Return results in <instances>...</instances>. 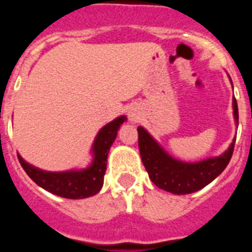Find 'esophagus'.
Segmentation results:
<instances>
[{
  "label": "esophagus",
  "mask_w": 252,
  "mask_h": 252,
  "mask_svg": "<svg viewBox=\"0 0 252 252\" xmlns=\"http://www.w3.org/2000/svg\"><path fill=\"white\" fill-rule=\"evenodd\" d=\"M128 117H130L131 121H136V120L139 119V116H137V113L135 112V111H130V112H128Z\"/></svg>",
  "instance_id": "34e87169"
}]
</instances>
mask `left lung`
<instances>
[{
	"label": "left lung",
	"mask_w": 252,
	"mask_h": 252,
	"mask_svg": "<svg viewBox=\"0 0 252 252\" xmlns=\"http://www.w3.org/2000/svg\"><path fill=\"white\" fill-rule=\"evenodd\" d=\"M233 115L239 124V108L233 98ZM139 150L142 162L154 184L174 194H189L204 188L221 174L228 165L235 148V141L228 150L218 158L199 162H183L169 157L144 127H137Z\"/></svg>",
	"instance_id": "1"
}]
</instances>
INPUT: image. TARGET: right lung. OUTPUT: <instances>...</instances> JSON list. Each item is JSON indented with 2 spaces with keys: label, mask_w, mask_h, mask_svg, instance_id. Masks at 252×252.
Returning <instances> with one entry per match:
<instances>
[{
  "label": "right lung",
  "mask_w": 252,
  "mask_h": 252,
  "mask_svg": "<svg viewBox=\"0 0 252 252\" xmlns=\"http://www.w3.org/2000/svg\"><path fill=\"white\" fill-rule=\"evenodd\" d=\"M124 121H126V117L121 116L106 125L99 131L93 144L94 159L91 166L84 170L51 173V171L40 170L30 165L20 155H17V158L24 170L26 171V174L34 180L37 186L48 192L59 195V197L69 198V199H82V198L91 197V195L97 194L103 186L108 151Z\"/></svg>",
  "instance_id": "obj_1"
}]
</instances>
